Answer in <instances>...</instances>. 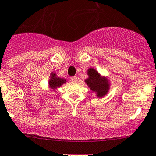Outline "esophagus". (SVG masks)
<instances>
[{
    "label": "esophagus",
    "mask_w": 156,
    "mask_h": 156,
    "mask_svg": "<svg viewBox=\"0 0 156 156\" xmlns=\"http://www.w3.org/2000/svg\"><path fill=\"white\" fill-rule=\"evenodd\" d=\"M71 80H72V82H77V81H78V78H77L76 76H73L71 78Z\"/></svg>",
    "instance_id": "esophagus-1"
}]
</instances>
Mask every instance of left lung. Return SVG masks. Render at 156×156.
Here are the masks:
<instances>
[{"label": "left lung", "instance_id": "8db88e82", "mask_svg": "<svg viewBox=\"0 0 156 156\" xmlns=\"http://www.w3.org/2000/svg\"><path fill=\"white\" fill-rule=\"evenodd\" d=\"M87 75L89 78L85 80V82L91 90L97 92L98 97L106 95L109 88L108 80L100 76V74L93 68L88 69Z\"/></svg>", "mask_w": 156, "mask_h": 156}]
</instances>
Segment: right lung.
Returning a JSON list of instances; mask_svg holds the SVG:
<instances>
[{
	"label": "right lung",
	"instance_id": "add662e5",
	"mask_svg": "<svg viewBox=\"0 0 156 156\" xmlns=\"http://www.w3.org/2000/svg\"><path fill=\"white\" fill-rule=\"evenodd\" d=\"M50 76L51 77H50V81H49V86L52 89H56V88L60 87L61 85H62L66 81V80L63 79V78H57L56 73H54V72H52Z\"/></svg>",
	"mask_w": 156,
	"mask_h": 156
}]
</instances>
